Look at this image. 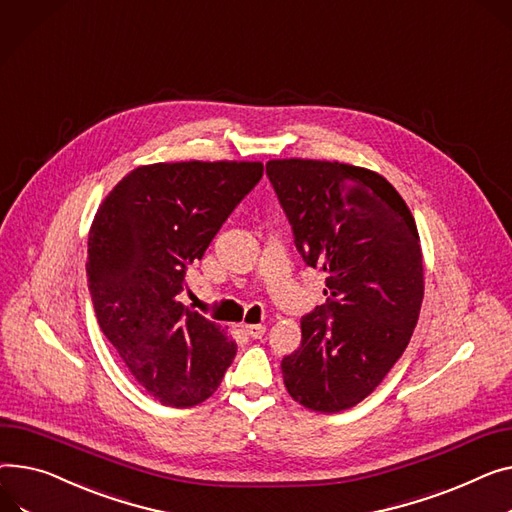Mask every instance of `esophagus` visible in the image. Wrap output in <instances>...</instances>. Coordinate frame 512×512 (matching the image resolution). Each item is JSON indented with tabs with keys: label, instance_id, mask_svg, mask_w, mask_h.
Wrapping results in <instances>:
<instances>
[{
	"label": "esophagus",
	"instance_id": "obj_1",
	"mask_svg": "<svg viewBox=\"0 0 512 512\" xmlns=\"http://www.w3.org/2000/svg\"><path fill=\"white\" fill-rule=\"evenodd\" d=\"M243 329L253 339H261L265 335V325H243Z\"/></svg>",
	"mask_w": 512,
	"mask_h": 512
}]
</instances>
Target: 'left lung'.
Segmentation results:
<instances>
[{"instance_id": "obj_1", "label": "left lung", "mask_w": 512, "mask_h": 512, "mask_svg": "<svg viewBox=\"0 0 512 512\" xmlns=\"http://www.w3.org/2000/svg\"><path fill=\"white\" fill-rule=\"evenodd\" d=\"M265 168L296 249L327 286V302L300 321V348L282 360L284 385L313 412L350 410L381 385L416 329L424 298L416 220L374 170L311 158Z\"/></svg>"}]
</instances>
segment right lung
Returning <instances> with one entry per match:
<instances>
[{
    "instance_id": "add662e5",
    "label": "right lung",
    "mask_w": 512,
    "mask_h": 512,
    "mask_svg": "<svg viewBox=\"0 0 512 512\" xmlns=\"http://www.w3.org/2000/svg\"><path fill=\"white\" fill-rule=\"evenodd\" d=\"M261 175L249 160L144 164L96 210L86 274L98 325L133 381L164 405L206 401L232 364L234 339L179 294L187 267Z\"/></svg>"
}]
</instances>
